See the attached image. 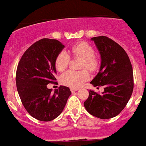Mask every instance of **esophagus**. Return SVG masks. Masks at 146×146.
Masks as SVG:
<instances>
[{
    "label": "esophagus",
    "mask_w": 146,
    "mask_h": 146,
    "mask_svg": "<svg viewBox=\"0 0 146 146\" xmlns=\"http://www.w3.org/2000/svg\"><path fill=\"white\" fill-rule=\"evenodd\" d=\"M70 90H71L72 92H76V91L78 90L77 89H75V88H70Z\"/></svg>",
    "instance_id": "1"
}]
</instances>
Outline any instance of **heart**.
I'll use <instances>...</instances> for the list:
<instances>
[{"label": "heart", "instance_id": "1", "mask_svg": "<svg viewBox=\"0 0 146 146\" xmlns=\"http://www.w3.org/2000/svg\"><path fill=\"white\" fill-rule=\"evenodd\" d=\"M69 52L73 57L82 58L80 63V69L86 70L74 71L70 70L61 76L60 81L62 84L72 88H79L89 79L90 72L94 73L99 71L101 67V58L95 54L93 46L84 41H81L74 44L70 47ZM70 62V56L66 52H60L55 60V67L57 71L63 72L67 68Z\"/></svg>", "mask_w": 146, "mask_h": 146}]
</instances>
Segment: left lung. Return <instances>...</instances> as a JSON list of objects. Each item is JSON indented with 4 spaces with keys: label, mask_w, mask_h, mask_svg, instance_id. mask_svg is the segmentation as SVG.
Returning a JSON list of instances; mask_svg holds the SVG:
<instances>
[{
    "label": "left lung",
    "mask_w": 146,
    "mask_h": 146,
    "mask_svg": "<svg viewBox=\"0 0 146 146\" xmlns=\"http://www.w3.org/2000/svg\"><path fill=\"white\" fill-rule=\"evenodd\" d=\"M102 57L100 71L91 82L95 87L103 86L102 94L90 90L84 102L92 116L107 119L117 116L126 106L133 90V74L126 52L106 36L92 38Z\"/></svg>",
    "instance_id": "obj_1"
}]
</instances>
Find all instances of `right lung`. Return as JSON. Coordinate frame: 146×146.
<instances>
[{"mask_svg": "<svg viewBox=\"0 0 146 146\" xmlns=\"http://www.w3.org/2000/svg\"><path fill=\"white\" fill-rule=\"evenodd\" d=\"M64 47L57 40L43 38L33 43L23 54L16 71V86L27 113L41 121H50L64 109L70 88L60 86L54 92L48 84H57L55 60Z\"/></svg>", "mask_w": 146, "mask_h": 146, "instance_id": "1", "label": "right lung"}]
</instances>
